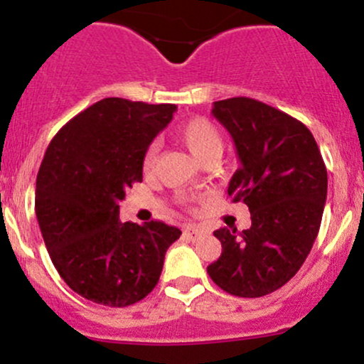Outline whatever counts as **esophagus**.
I'll return each instance as SVG.
<instances>
[{"label": "esophagus", "instance_id": "1", "mask_svg": "<svg viewBox=\"0 0 364 364\" xmlns=\"http://www.w3.org/2000/svg\"><path fill=\"white\" fill-rule=\"evenodd\" d=\"M185 235H188L190 239H200L202 235H205V230L200 227H186Z\"/></svg>", "mask_w": 364, "mask_h": 364}]
</instances>
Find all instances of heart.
<instances>
[{
	"label": "heart",
	"instance_id": "b5f03b06",
	"mask_svg": "<svg viewBox=\"0 0 364 364\" xmlns=\"http://www.w3.org/2000/svg\"><path fill=\"white\" fill-rule=\"evenodd\" d=\"M176 137L188 146V150L202 164L216 160L223 151V136L211 120L195 117L176 129ZM156 160V144H150L144 153V169H151Z\"/></svg>",
	"mask_w": 364,
	"mask_h": 364
}]
</instances>
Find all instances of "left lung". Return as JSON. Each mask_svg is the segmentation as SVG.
I'll use <instances>...</instances> for the list:
<instances>
[{
    "mask_svg": "<svg viewBox=\"0 0 364 364\" xmlns=\"http://www.w3.org/2000/svg\"><path fill=\"white\" fill-rule=\"evenodd\" d=\"M213 114L235 143L240 167L228 195L250 208L251 227L214 232L221 256L208 274L233 296H265L282 288L312 250L326 202V166L312 132L265 102L223 99Z\"/></svg>",
    "mask_w": 364,
    "mask_h": 364,
    "instance_id": "left-lung-1",
    "label": "left lung"
}]
</instances>
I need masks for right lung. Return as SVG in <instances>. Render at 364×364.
Segmentation results:
<instances>
[{
	"mask_svg": "<svg viewBox=\"0 0 364 364\" xmlns=\"http://www.w3.org/2000/svg\"><path fill=\"white\" fill-rule=\"evenodd\" d=\"M174 105L95 102L53 136L36 178L34 211L53 267L80 296L108 307L143 300L159 282L176 227L122 223L118 202L143 181L144 153Z\"/></svg>",
	"mask_w": 364,
	"mask_h": 364,
	"instance_id": "1",
	"label": "right lung"
}]
</instances>
